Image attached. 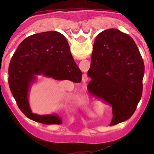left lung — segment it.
Instances as JSON below:
<instances>
[{
  "label": "left lung",
  "instance_id": "obj_1",
  "mask_svg": "<svg viewBox=\"0 0 154 154\" xmlns=\"http://www.w3.org/2000/svg\"><path fill=\"white\" fill-rule=\"evenodd\" d=\"M143 75V60L130 35L116 28L98 35L88 71V87L112 106L110 126L134 113L142 96Z\"/></svg>",
  "mask_w": 154,
  "mask_h": 154
}]
</instances>
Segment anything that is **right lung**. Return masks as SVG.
Segmentation results:
<instances>
[{"label": "right lung", "mask_w": 154, "mask_h": 154, "mask_svg": "<svg viewBox=\"0 0 154 154\" xmlns=\"http://www.w3.org/2000/svg\"><path fill=\"white\" fill-rule=\"evenodd\" d=\"M8 83L17 106L27 117L42 124H62L57 114L32 112L28 101L30 90L38 76L79 83L82 72L71 54L62 34L49 31L28 37L19 45L11 60Z\"/></svg>", "instance_id": "obj_1"}]
</instances>
